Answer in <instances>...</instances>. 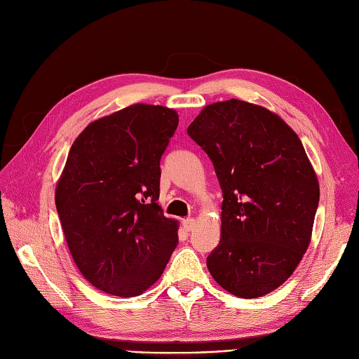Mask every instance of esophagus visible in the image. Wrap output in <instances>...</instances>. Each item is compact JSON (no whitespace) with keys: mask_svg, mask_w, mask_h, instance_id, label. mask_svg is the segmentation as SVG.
I'll list each match as a JSON object with an SVG mask.
<instances>
[{"mask_svg":"<svg viewBox=\"0 0 359 359\" xmlns=\"http://www.w3.org/2000/svg\"><path fill=\"white\" fill-rule=\"evenodd\" d=\"M182 226H184V229L190 232V231L194 229V226H196V220H194L193 217H189V219L182 220Z\"/></svg>","mask_w":359,"mask_h":359,"instance_id":"34e87169","label":"esophagus"}]
</instances>
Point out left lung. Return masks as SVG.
I'll list each match as a JSON object with an SVG mask.
<instances>
[{
  "mask_svg": "<svg viewBox=\"0 0 359 359\" xmlns=\"http://www.w3.org/2000/svg\"><path fill=\"white\" fill-rule=\"evenodd\" d=\"M187 133L211 158L223 191L222 238L206 266L232 295L264 297L285 283L309 248L316 172L297 133L253 103L205 106Z\"/></svg>",
  "mask_w": 359,
  "mask_h": 359,
  "instance_id": "obj_1",
  "label": "left lung"
}]
</instances>
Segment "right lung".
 I'll list each match as a JSON object with an SVG mask.
<instances>
[{
  "instance_id": "add662e5",
  "label": "right lung",
  "mask_w": 359,
  "mask_h": 359,
  "mask_svg": "<svg viewBox=\"0 0 359 359\" xmlns=\"http://www.w3.org/2000/svg\"><path fill=\"white\" fill-rule=\"evenodd\" d=\"M177 127L173 109L137 103L86 126L69 151L55 190L62 232L81 274L109 295L144 293L178 244V222L157 203Z\"/></svg>"
}]
</instances>
